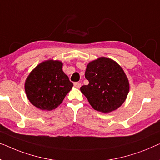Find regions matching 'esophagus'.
Wrapping results in <instances>:
<instances>
[{
  "mask_svg": "<svg viewBox=\"0 0 160 160\" xmlns=\"http://www.w3.org/2000/svg\"><path fill=\"white\" fill-rule=\"evenodd\" d=\"M74 85H75L76 88H80L81 87V83L79 82H74Z\"/></svg>",
  "mask_w": 160,
  "mask_h": 160,
  "instance_id": "obj_1",
  "label": "esophagus"
}]
</instances>
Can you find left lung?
<instances>
[{
	"mask_svg": "<svg viewBox=\"0 0 160 160\" xmlns=\"http://www.w3.org/2000/svg\"><path fill=\"white\" fill-rule=\"evenodd\" d=\"M85 76L89 83L82 85L80 91L94 109L108 113L124 103L129 82L122 67L114 61L101 57L90 62Z\"/></svg>",
	"mask_w": 160,
	"mask_h": 160,
	"instance_id": "1",
	"label": "left lung"
}]
</instances>
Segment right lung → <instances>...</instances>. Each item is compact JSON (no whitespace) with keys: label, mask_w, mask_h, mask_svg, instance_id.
<instances>
[{"label":"right lung","mask_w":160,"mask_h":160,"mask_svg":"<svg viewBox=\"0 0 160 160\" xmlns=\"http://www.w3.org/2000/svg\"><path fill=\"white\" fill-rule=\"evenodd\" d=\"M62 65L59 61H46L38 65L27 78V96L38 109L51 111L57 108L73 86Z\"/></svg>","instance_id":"add662e5"}]
</instances>
